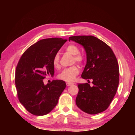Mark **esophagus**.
I'll list each match as a JSON object with an SVG mask.
<instances>
[{
    "label": "esophagus",
    "instance_id": "1",
    "mask_svg": "<svg viewBox=\"0 0 135 135\" xmlns=\"http://www.w3.org/2000/svg\"><path fill=\"white\" fill-rule=\"evenodd\" d=\"M74 83L73 82H66V85L67 86H70V85H73Z\"/></svg>",
    "mask_w": 135,
    "mask_h": 135
}]
</instances>
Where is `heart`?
Instances as JSON below:
<instances>
[{"label":"heart","mask_w":135,"mask_h":135,"mask_svg":"<svg viewBox=\"0 0 135 135\" xmlns=\"http://www.w3.org/2000/svg\"><path fill=\"white\" fill-rule=\"evenodd\" d=\"M66 51L73 56V62H76L78 64H82L84 61V57L80 53V49L78 46L75 44H70L66 48ZM53 65L55 68H58L60 67V55L58 53L55 55L53 58ZM80 70L78 66H72L71 67L65 68L60 74L58 78L61 80L66 82H73L74 80L75 77L79 74Z\"/></svg>","instance_id":"b5f03b06"}]
</instances>
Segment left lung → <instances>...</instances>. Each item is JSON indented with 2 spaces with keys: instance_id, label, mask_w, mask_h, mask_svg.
I'll return each mask as SVG.
<instances>
[{
  "instance_id": "left-lung-1",
  "label": "left lung",
  "mask_w": 135,
  "mask_h": 135,
  "mask_svg": "<svg viewBox=\"0 0 135 135\" xmlns=\"http://www.w3.org/2000/svg\"><path fill=\"white\" fill-rule=\"evenodd\" d=\"M69 40L82 45L86 53V64L81 77L88 83L78 84L77 107L89 114L104 111L115 95L119 83V68L115 54L109 46L96 37L72 36Z\"/></svg>"
}]
</instances>
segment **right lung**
Returning a JSON list of instances; mask_svg holds the SVG:
<instances>
[{
	"instance_id": "right-lung-1",
	"label": "right lung",
	"mask_w": 135,
	"mask_h": 135,
	"mask_svg": "<svg viewBox=\"0 0 135 135\" xmlns=\"http://www.w3.org/2000/svg\"><path fill=\"white\" fill-rule=\"evenodd\" d=\"M67 41L62 38L40 40L29 47L20 58L15 71L18 98L29 112L44 115L53 109L66 88L63 80L45 85L43 80L54 74L53 58Z\"/></svg>"
}]
</instances>
